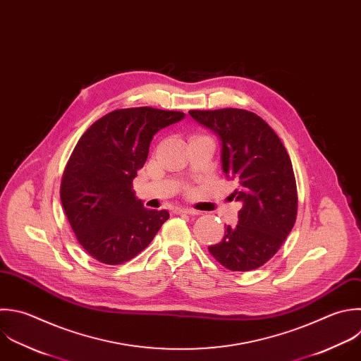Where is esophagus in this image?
Returning a JSON list of instances; mask_svg holds the SVG:
<instances>
[{
  "label": "esophagus",
  "instance_id": "esophagus-1",
  "mask_svg": "<svg viewBox=\"0 0 361 361\" xmlns=\"http://www.w3.org/2000/svg\"><path fill=\"white\" fill-rule=\"evenodd\" d=\"M178 214H189V216H196L199 212L195 209H188V207H178L175 210Z\"/></svg>",
  "mask_w": 361,
  "mask_h": 361
}]
</instances>
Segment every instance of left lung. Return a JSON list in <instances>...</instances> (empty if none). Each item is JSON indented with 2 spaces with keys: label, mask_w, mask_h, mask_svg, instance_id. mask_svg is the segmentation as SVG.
Here are the masks:
<instances>
[{
  "label": "left lung",
  "mask_w": 361,
  "mask_h": 361,
  "mask_svg": "<svg viewBox=\"0 0 361 361\" xmlns=\"http://www.w3.org/2000/svg\"><path fill=\"white\" fill-rule=\"evenodd\" d=\"M199 124L221 141V166L243 204L238 224L227 226L210 254L230 271H251L275 255L298 212L296 182L289 155L275 131L257 114L240 109L190 110Z\"/></svg>",
  "instance_id": "8db88e82"
}]
</instances>
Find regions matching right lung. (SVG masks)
Segmentation results:
<instances>
[{
  "label": "right lung",
  "instance_id": "obj_1",
  "mask_svg": "<svg viewBox=\"0 0 361 361\" xmlns=\"http://www.w3.org/2000/svg\"><path fill=\"white\" fill-rule=\"evenodd\" d=\"M182 111L152 107L114 110L82 135L65 168L61 200L80 245L94 259L118 265L138 255L169 219L145 209L133 180L152 137L180 121Z\"/></svg>",
  "mask_w": 361,
  "mask_h": 361
}]
</instances>
